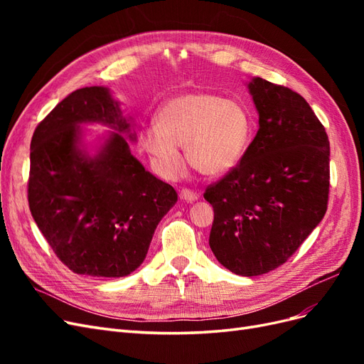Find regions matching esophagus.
I'll use <instances>...</instances> for the list:
<instances>
[{
    "label": "esophagus",
    "instance_id": "obj_1",
    "mask_svg": "<svg viewBox=\"0 0 364 364\" xmlns=\"http://www.w3.org/2000/svg\"><path fill=\"white\" fill-rule=\"evenodd\" d=\"M181 199L183 200V202H196L197 199H199V196H197L194 191H191V190H182L181 191Z\"/></svg>",
    "mask_w": 364,
    "mask_h": 364
}]
</instances>
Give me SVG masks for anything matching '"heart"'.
Instances as JSON below:
<instances>
[{
  "mask_svg": "<svg viewBox=\"0 0 364 364\" xmlns=\"http://www.w3.org/2000/svg\"><path fill=\"white\" fill-rule=\"evenodd\" d=\"M156 127L139 134L141 146L155 168L167 179L183 170L178 147L194 170L215 178L229 173L243 159L255 123L240 100H225L213 92H182L165 100L155 115Z\"/></svg>",
  "mask_w": 364,
  "mask_h": 364,
  "instance_id": "heart-1",
  "label": "heart"
}]
</instances>
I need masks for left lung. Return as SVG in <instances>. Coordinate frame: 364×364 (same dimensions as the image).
I'll return each instance as SVG.
<instances>
[{"instance_id":"8db88e82","label":"left lung","mask_w":364,"mask_h":364,"mask_svg":"<svg viewBox=\"0 0 364 364\" xmlns=\"http://www.w3.org/2000/svg\"><path fill=\"white\" fill-rule=\"evenodd\" d=\"M247 87L259 129L237 167L203 197L214 208L209 247L218 262L258 277L287 261L322 222L329 141L302 95L261 77Z\"/></svg>"}]
</instances>
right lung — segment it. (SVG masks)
Segmentation results:
<instances>
[{
    "mask_svg": "<svg viewBox=\"0 0 364 364\" xmlns=\"http://www.w3.org/2000/svg\"><path fill=\"white\" fill-rule=\"evenodd\" d=\"M110 130L94 154L85 124ZM130 118L109 87L71 92L36 127L30 144L28 206L58 258L77 274L121 278L146 259L178 193L130 153Z\"/></svg>",
    "mask_w": 364,
    "mask_h": 364,
    "instance_id": "right-lung-1",
    "label": "right lung"
}]
</instances>
